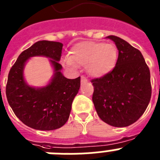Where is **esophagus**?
I'll return each instance as SVG.
<instances>
[{
    "label": "esophagus",
    "instance_id": "34e87169",
    "mask_svg": "<svg viewBox=\"0 0 160 160\" xmlns=\"http://www.w3.org/2000/svg\"><path fill=\"white\" fill-rule=\"evenodd\" d=\"M87 82V78L84 77V76H82L81 77V84H84V83Z\"/></svg>",
    "mask_w": 160,
    "mask_h": 160
}]
</instances>
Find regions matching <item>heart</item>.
<instances>
[{
  "mask_svg": "<svg viewBox=\"0 0 160 160\" xmlns=\"http://www.w3.org/2000/svg\"><path fill=\"white\" fill-rule=\"evenodd\" d=\"M118 61V49L114 44L84 42L73 46L70 57L63 61L66 67L75 65L87 66L88 73L94 77H102L112 71Z\"/></svg>",
  "mask_w": 160,
  "mask_h": 160,
  "instance_id": "1",
  "label": "heart"
}]
</instances>
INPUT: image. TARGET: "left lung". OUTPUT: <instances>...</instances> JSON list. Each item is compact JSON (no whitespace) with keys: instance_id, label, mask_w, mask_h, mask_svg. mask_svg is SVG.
Instances as JSON below:
<instances>
[{"instance_id":"obj_1","label":"left lung","mask_w":160,"mask_h":160,"mask_svg":"<svg viewBox=\"0 0 160 160\" xmlns=\"http://www.w3.org/2000/svg\"><path fill=\"white\" fill-rule=\"evenodd\" d=\"M118 57L114 70L93 79L92 100L103 122L116 128L131 125L146 111L152 96L151 75L143 56L128 42L111 35Z\"/></svg>"}]
</instances>
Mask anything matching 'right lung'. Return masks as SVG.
Returning <instances> with one entry per match:
<instances>
[{
    "mask_svg": "<svg viewBox=\"0 0 160 160\" xmlns=\"http://www.w3.org/2000/svg\"><path fill=\"white\" fill-rule=\"evenodd\" d=\"M63 44L39 41L19 55L8 73L6 97L14 114L24 124L41 131L62 128L70 116L73 100L80 88L81 78H66L59 64ZM47 57L54 73L49 83L41 88L29 86L24 80L23 69L29 58Z\"/></svg>",
    "mask_w": 160,
    "mask_h": 160,
    "instance_id": "obj_1",
    "label": "right lung"
}]
</instances>
